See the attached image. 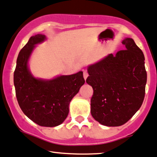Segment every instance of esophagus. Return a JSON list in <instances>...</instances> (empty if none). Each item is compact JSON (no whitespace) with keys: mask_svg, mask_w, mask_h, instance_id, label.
<instances>
[{"mask_svg":"<svg viewBox=\"0 0 157 157\" xmlns=\"http://www.w3.org/2000/svg\"><path fill=\"white\" fill-rule=\"evenodd\" d=\"M88 77H89V73H88L86 71H83V77H84L85 80H86Z\"/></svg>","mask_w":157,"mask_h":157,"instance_id":"esophagus-1","label":"esophagus"}]
</instances>
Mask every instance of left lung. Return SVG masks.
Here are the masks:
<instances>
[{"label": "left lung", "instance_id": "1", "mask_svg": "<svg viewBox=\"0 0 157 157\" xmlns=\"http://www.w3.org/2000/svg\"><path fill=\"white\" fill-rule=\"evenodd\" d=\"M125 49L110 54L88 68L86 82L92 86L91 113L106 126H120L141 107L145 94V57L134 40L125 38Z\"/></svg>", "mask_w": 157, "mask_h": 157}]
</instances>
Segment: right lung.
<instances>
[{
  "instance_id": "right-lung-1",
  "label": "right lung",
  "mask_w": 157,
  "mask_h": 157,
  "mask_svg": "<svg viewBox=\"0 0 157 157\" xmlns=\"http://www.w3.org/2000/svg\"><path fill=\"white\" fill-rule=\"evenodd\" d=\"M46 39L36 35L19 52L14 72L17 102L23 112L37 125L55 127L66 120L71 99L78 93L85 80L82 71L50 80L36 79L28 68V60L35 45Z\"/></svg>"
}]
</instances>
